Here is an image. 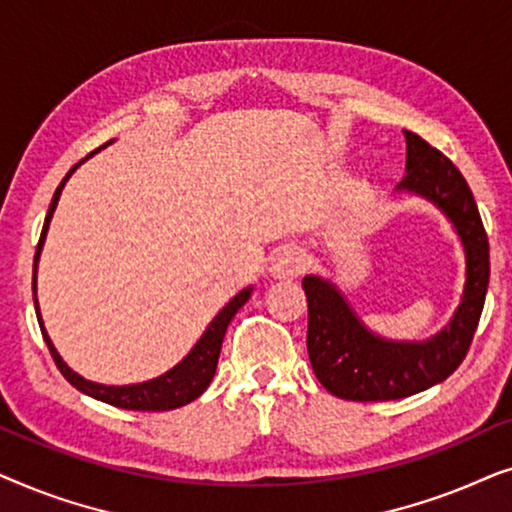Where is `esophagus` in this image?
Segmentation results:
<instances>
[{
  "mask_svg": "<svg viewBox=\"0 0 512 512\" xmlns=\"http://www.w3.org/2000/svg\"><path fill=\"white\" fill-rule=\"evenodd\" d=\"M268 272L272 279H277V282H289V279L298 277L300 272H303V256H300V251L293 247L279 249L277 254L270 258Z\"/></svg>",
  "mask_w": 512,
  "mask_h": 512,
  "instance_id": "esophagus-1",
  "label": "esophagus"
}]
</instances>
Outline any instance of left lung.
<instances>
[{"label": "left lung", "mask_w": 512, "mask_h": 512, "mask_svg": "<svg viewBox=\"0 0 512 512\" xmlns=\"http://www.w3.org/2000/svg\"><path fill=\"white\" fill-rule=\"evenodd\" d=\"M405 135V177L396 193L431 202L457 233L466 261L464 291L452 319L426 340L370 331L331 279L305 275L307 352L317 380L345 401H396L447 380L471 347L489 284V242L461 172L415 132Z\"/></svg>", "instance_id": "left-lung-1"}]
</instances>
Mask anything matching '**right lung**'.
Listing matches in <instances>:
<instances>
[{"label": "right lung", "instance_id": "right-lung-1", "mask_svg": "<svg viewBox=\"0 0 512 512\" xmlns=\"http://www.w3.org/2000/svg\"><path fill=\"white\" fill-rule=\"evenodd\" d=\"M104 146H107V144H104ZM104 146H100V149H97V151H102ZM97 151L90 153V156H95ZM90 156L83 158L81 163H76L72 170L67 172V177L60 181L58 191L53 193L51 207H48L44 228H41V237H39V244H37V254H34V270H32L34 272V275H32L34 310H37L41 335H44L46 345H48V349H51V356H53L55 366L60 368V373L65 375V380L72 384V387L79 389L81 394H86L90 398H97V401H102V403L116 405V408H123V410L160 412V410L181 408V405L195 401V398H198L202 391L209 387V382H212V377L216 373V363H219L223 335H226L228 324H230V321H233L237 310H240V307L251 298V291H254V286H247V289H242L233 300H230V303H226V307H223V310L212 319V324L205 328V333L200 335V340L195 342L191 352H188L184 359L177 363V366L170 368L163 375L153 377V380L137 382V384H123V387H114V384H100V382L86 380V377H81L79 373H74V370L69 368L65 361H62V356L58 354V349H55L53 340L48 338L44 319H41L39 300H37V268H39L41 249H44V242H46L48 226H51L53 212H55V207H58V200H60V195H62V188H65L69 177H72V174L76 172V167H81Z\"/></svg>", "mask_w": 512, "mask_h": 512}]
</instances>
